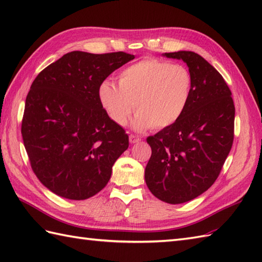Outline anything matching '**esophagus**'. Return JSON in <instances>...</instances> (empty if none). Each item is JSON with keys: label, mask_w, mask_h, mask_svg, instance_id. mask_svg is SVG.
Segmentation results:
<instances>
[{"label": "esophagus", "mask_w": 262, "mask_h": 262, "mask_svg": "<svg viewBox=\"0 0 262 262\" xmlns=\"http://www.w3.org/2000/svg\"><path fill=\"white\" fill-rule=\"evenodd\" d=\"M140 141H141V137L140 136L133 135V134L129 135V143L130 144H135V143H138Z\"/></svg>", "instance_id": "1"}]
</instances>
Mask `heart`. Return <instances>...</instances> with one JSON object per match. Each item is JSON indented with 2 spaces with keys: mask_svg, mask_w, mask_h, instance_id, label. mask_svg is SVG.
<instances>
[{
  "mask_svg": "<svg viewBox=\"0 0 262 262\" xmlns=\"http://www.w3.org/2000/svg\"><path fill=\"white\" fill-rule=\"evenodd\" d=\"M191 89L192 77L186 66L146 58L122 70L118 86L102 82L99 99L116 125L125 126L135 108L136 129H163L185 114Z\"/></svg>",
  "mask_w": 262,
  "mask_h": 262,
  "instance_id": "b5f03b06",
  "label": "heart"
}]
</instances>
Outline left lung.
<instances>
[{"label": "left lung", "mask_w": 262, "mask_h": 262, "mask_svg": "<svg viewBox=\"0 0 262 262\" xmlns=\"http://www.w3.org/2000/svg\"><path fill=\"white\" fill-rule=\"evenodd\" d=\"M164 56L188 65L191 97L174 125L146 138L152 155L145 181L160 200L182 204L205 192L220 176L234 138L235 108L223 76L200 55L180 51Z\"/></svg>", "instance_id": "obj_1"}]
</instances>
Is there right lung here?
Here are the masks:
<instances>
[{"label":"right lung","mask_w":262,"mask_h":262,"mask_svg":"<svg viewBox=\"0 0 262 262\" xmlns=\"http://www.w3.org/2000/svg\"><path fill=\"white\" fill-rule=\"evenodd\" d=\"M124 52H71L48 65L26 99L21 134L31 169L58 196L88 199L107 185L129 145L99 99L101 83L134 59Z\"/></svg>","instance_id":"1"}]
</instances>
